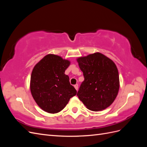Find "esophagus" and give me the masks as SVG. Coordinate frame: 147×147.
Here are the masks:
<instances>
[{"instance_id":"34e87169","label":"esophagus","mask_w":147,"mask_h":147,"mask_svg":"<svg viewBox=\"0 0 147 147\" xmlns=\"http://www.w3.org/2000/svg\"><path fill=\"white\" fill-rule=\"evenodd\" d=\"M74 87H75V90H76L77 91H78V84H75Z\"/></svg>"}]
</instances>
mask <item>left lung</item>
<instances>
[{
    "label": "left lung",
    "mask_w": 147,
    "mask_h": 147,
    "mask_svg": "<svg viewBox=\"0 0 147 147\" xmlns=\"http://www.w3.org/2000/svg\"><path fill=\"white\" fill-rule=\"evenodd\" d=\"M84 78L77 96L86 107L103 110L112 104L119 88V74L114 62L96 52L77 59Z\"/></svg>",
    "instance_id": "1"
}]
</instances>
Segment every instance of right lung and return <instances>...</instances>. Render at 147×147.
<instances>
[{
	"instance_id": "add662e5",
	"label": "right lung",
	"mask_w": 147,
	"mask_h": 147,
	"mask_svg": "<svg viewBox=\"0 0 147 147\" xmlns=\"http://www.w3.org/2000/svg\"><path fill=\"white\" fill-rule=\"evenodd\" d=\"M70 61L53 54L44 56L35 64L30 77V90L40 109L49 113L63 110L77 91L71 85L65 70Z\"/></svg>"
}]
</instances>
